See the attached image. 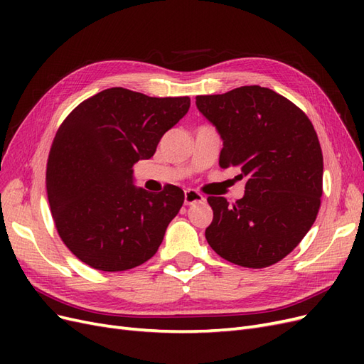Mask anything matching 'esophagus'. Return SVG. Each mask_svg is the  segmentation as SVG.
<instances>
[{"mask_svg":"<svg viewBox=\"0 0 364 364\" xmlns=\"http://www.w3.org/2000/svg\"><path fill=\"white\" fill-rule=\"evenodd\" d=\"M197 202H205V197L196 190H185V205H193Z\"/></svg>","mask_w":364,"mask_h":364,"instance_id":"obj_1","label":"esophagus"}]
</instances>
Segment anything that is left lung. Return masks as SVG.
<instances>
[{
  "instance_id": "left-lung-1",
  "label": "left lung",
  "mask_w": 364,
  "mask_h": 364,
  "mask_svg": "<svg viewBox=\"0 0 364 364\" xmlns=\"http://www.w3.org/2000/svg\"><path fill=\"white\" fill-rule=\"evenodd\" d=\"M196 106L223 139L220 167H237L247 178L234 205L208 197L214 217L206 241L229 262L269 267L301 243L321 208L323 156L316 130L296 105L258 85L197 95Z\"/></svg>"
}]
</instances>
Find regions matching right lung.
Returning a JSON list of instances; mask_svg holds the SVG:
<instances>
[{
	"label": "right lung",
	"mask_w": 364,
	"mask_h": 364,
	"mask_svg": "<svg viewBox=\"0 0 364 364\" xmlns=\"http://www.w3.org/2000/svg\"><path fill=\"white\" fill-rule=\"evenodd\" d=\"M190 97L156 98L109 87L65 118L47 162V194L56 229L92 269L129 270L158 252L183 191L158 194L134 185V164L188 112Z\"/></svg>",
	"instance_id": "right-lung-1"
}]
</instances>
